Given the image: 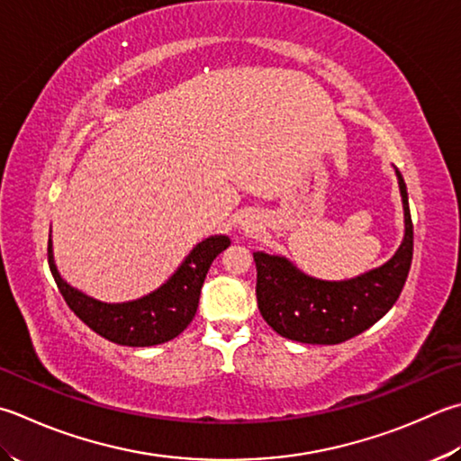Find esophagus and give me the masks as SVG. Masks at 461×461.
I'll list each match as a JSON object with an SVG mask.
<instances>
[{
    "mask_svg": "<svg viewBox=\"0 0 461 461\" xmlns=\"http://www.w3.org/2000/svg\"><path fill=\"white\" fill-rule=\"evenodd\" d=\"M245 230H247V232H253V230H255V224H253V222H247V224H245Z\"/></svg>",
    "mask_w": 461,
    "mask_h": 461,
    "instance_id": "34e87169",
    "label": "esophagus"
}]
</instances>
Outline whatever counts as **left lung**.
<instances>
[{
  "instance_id": "left-lung-1",
  "label": "left lung",
  "mask_w": 461,
  "mask_h": 461,
  "mask_svg": "<svg viewBox=\"0 0 461 461\" xmlns=\"http://www.w3.org/2000/svg\"><path fill=\"white\" fill-rule=\"evenodd\" d=\"M403 203L405 234L385 265L355 279L309 276L286 257L253 253L258 311L281 337L311 345H337L375 325L395 305L413 258V224L402 172L395 170Z\"/></svg>"
}]
</instances>
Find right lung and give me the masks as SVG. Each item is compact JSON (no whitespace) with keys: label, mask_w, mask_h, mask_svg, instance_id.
I'll use <instances>...</instances> for the list:
<instances>
[{"label":"right lung","mask_w":461,"mask_h":461,"mask_svg":"<svg viewBox=\"0 0 461 461\" xmlns=\"http://www.w3.org/2000/svg\"><path fill=\"white\" fill-rule=\"evenodd\" d=\"M229 245L230 239L224 234L198 242L160 289L128 303H102L68 285L56 268L51 239L48 240V263L68 307L94 333L118 345L150 347L170 341L190 325L208 268Z\"/></svg>","instance_id":"obj_1"}]
</instances>
